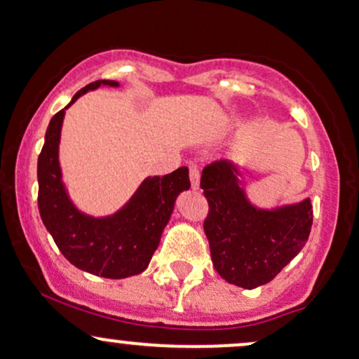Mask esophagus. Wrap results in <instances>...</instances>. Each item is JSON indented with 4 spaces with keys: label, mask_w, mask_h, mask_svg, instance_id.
<instances>
[{
    "label": "esophagus",
    "mask_w": 359,
    "mask_h": 359,
    "mask_svg": "<svg viewBox=\"0 0 359 359\" xmlns=\"http://www.w3.org/2000/svg\"><path fill=\"white\" fill-rule=\"evenodd\" d=\"M189 181H191L193 189L200 188V168L196 165H189Z\"/></svg>",
    "instance_id": "34e87169"
}]
</instances>
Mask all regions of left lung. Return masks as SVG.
I'll return each mask as SVG.
<instances>
[{
    "label": "left lung",
    "mask_w": 359,
    "mask_h": 359,
    "mask_svg": "<svg viewBox=\"0 0 359 359\" xmlns=\"http://www.w3.org/2000/svg\"><path fill=\"white\" fill-rule=\"evenodd\" d=\"M238 168L226 159L201 172L208 216L203 223L213 266L231 285L253 290L269 283L306 245L313 224L311 201L266 211L246 200Z\"/></svg>",
    "instance_id": "8db88e82"
}]
</instances>
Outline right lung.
Wrapping results in <instances>:
<instances>
[{
	"mask_svg": "<svg viewBox=\"0 0 359 359\" xmlns=\"http://www.w3.org/2000/svg\"><path fill=\"white\" fill-rule=\"evenodd\" d=\"M101 85L118 86V83L111 79L90 83L73 96L68 106ZM65 109L51 118L38 156V208L44 226L65 258L83 271L109 280L140 274L148 268L156 251L176 196L191 187L188 168L181 166L170 175L144 180L128 205L108 218L79 213L65 191L57 163Z\"/></svg>",
	"mask_w": 359,
	"mask_h": 359,
	"instance_id": "right-lung-1",
	"label": "right lung"
}]
</instances>
